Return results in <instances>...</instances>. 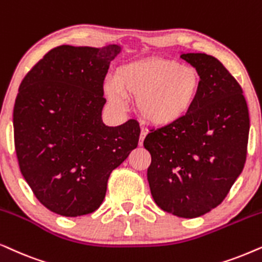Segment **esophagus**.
<instances>
[{
	"label": "esophagus",
	"mask_w": 262,
	"mask_h": 262,
	"mask_svg": "<svg viewBox=\"0 0 262 262\" xmlns=\"http://www.w3.org/2000/svg\"><path fill=\"white\" fill-rule=\"evenodd\" d=\"M146 135H147V132H146V130H144V129H142L141 133H140V139H139V145H140V146H141L142 144H144V140H145Z\"/></svg>",
	"instance_id": "obj_1"
}]
</instances>
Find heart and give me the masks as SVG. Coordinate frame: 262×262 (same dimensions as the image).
<instances>
[{
    "mask_svg": "<svg viewBox=\"0 0 262 262\" xmlns=\"http://www.w3.org/2000/svg\"><path fill=\"white\" fill-rule=\"evenodd\" d=\"M201 89V76L191 66L164 57L129 62L104 80L103 92L117 111L137 98L141 120L155 127H170L193 110Z\"/></svg>",
    "mask_w": 262,
    "mask_h": 262,
    "instance_id": "heart-1",
    "label": "heart"
}]
</instances>
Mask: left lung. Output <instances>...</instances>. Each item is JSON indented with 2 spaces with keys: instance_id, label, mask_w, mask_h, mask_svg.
Segmentation results:
<instances>
[{
  "instance_id": "8db88e82",
  "label": "left lung",
  "mask_w": 262,
  "mask_h": 262,
  "mask_svg": "<svg viewBox=\"0 0 262 262\" xmlns=\"http://www.w3.org/2000/svg\"><path fill=\"white\" fill-rule=\"evenodd\" d=\"M181 57L201 76L196 103L176 124L152 130L144 146L152 157L147 180L156 204L196 218L217 207L242 172L249 113L239 83L221 61L199 52Z\"/></svg>"
}]
</instances>
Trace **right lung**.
Masks as SVG:
<instances>
[{
	"label": "right lung",
	"instance_id": "right-lung-1",
	"mask_svg": "<svg viewBox=\"0 0 262 262\" xmlns=\"http://www.w3.org/2000/svg\"><path fill=\"white\" fill-rule=\"evenodd\" d=\"M118 44L61 45L20 83L13 125L20 171L48 210L64 217L89 214L105 198L111 171L137 148L135 120L103 122V81Z\"/></svg>",
	"mask_w": 262,
	"mask_h": 262
}]
</instances>
